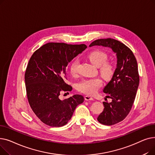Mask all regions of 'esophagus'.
I'll return each instance as SVG.
<instances>
[{
    "mask_svg": "<svg viewBox=\"0 0 155 155\" xmlns=\"http://www.w3.org/2000/svg\"><path fill=\"white\" fill-rule=\"evenodd\" d=\"M85 101H92V100H94V99L91 96L86 95V96H85Z\"/></svg>",
    "mask_w": 155,
    "mask_h": 155,
    "instance_id": "1",
    "label": "esophagus"
}]
</instances>
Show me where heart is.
Segmentation results:
<instances>
[{"mask_svg": "<svg viewBox=\"0 0 155 155\" xmlns=\"http://www.w3.org/2000/svg\"><path fill=\"white\" fill-rule=\"evenodd\" d=\"M90 61L99 67V70L101 76L105 80H110L115 73V64L113 62L107 61L108 54L102 50H95L88 55ZM80 61L78 58L73 60L69 65V70L72 75H76L78 73V68ZM102 85V81L100 78H93L83 80L78 84V89L81 92L88 95H94Z\"/></svg>", "mask_w": 155, "mask_h": 155, "instance_id": "heart-1", "label": "heart"}]
</instances>
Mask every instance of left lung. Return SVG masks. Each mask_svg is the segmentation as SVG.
<instances>
[{
    "label": "left lung",
    "instance_id": "obj_1",
    "mask_svg": "<svg viewBox=\"0 0 155 155\" xmlns=\"http://www.w3.org/2000/svg\"><path fill=\"white\" fill-rule=\"evenodd\" d=\"M95 45L109 47L117 56L114 75L103 91L112 102H103L104 110L97 117L100 123L111 126L124 120L131 110L140 83L137 63L130 48L117 40L97 39L89 46Z\"/></svg>",
    "mask_w": 155,
    "mask_h": 155
}]
</instances>
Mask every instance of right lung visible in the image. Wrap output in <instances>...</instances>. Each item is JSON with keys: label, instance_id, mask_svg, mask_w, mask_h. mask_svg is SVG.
Returning a JSON list of instances; mask_svg holds the SVG:
<instances>
[{"label": "right lung", "instance_id": "add662e5", "mask_svg": "<svg viewBox=\"0 0 155 155\" xmlns=\"http://www.w3.org/2000/svg\"><path fill=\"white\" fill-rule=\"evenodd\" d=\"M84 44L48 43L32 54L24 79L28 100L36 116L45 124L61 127L68 123L75 108L84 98L74 95L60 100L61 92L70 91L65 83L69 63L87 48Z\"/></svg>", "mask_w": 155, "mask_h": 155}]
</instances>
